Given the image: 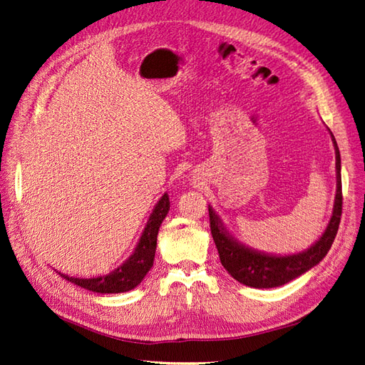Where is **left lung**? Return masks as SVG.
<instances>
[{
    "label": "left lung",
    "instance_id": "8db88e82",
    "mask_svg": "<svg viewBox=\"0 0 365 365\" xmlns=\"http://www.w3.org/2000/svg\"><path fill=\"white\" fill-rule=\"evenodd\" d=\"M330 135H332L336 158V195L334 212L324 233L307 250L288 254V256H275V254H267L250 248L230 233L212 205H208L210 230H212L220 263H222V267L228 271L231 277L236 279L239 283L257 289L277 288V286H283L300 277L302 274L314 268L315 264L326 257L327 251L335 240L342 210L341 157L332 132H330Z\"/></svg>",
    "mask_w": 365,
    "mask_h": 365
}]
</instances>
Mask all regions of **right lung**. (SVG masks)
I'll return each mask as SVG.
<instances>
[{"mask_svg": "<svg viewBox=\"0 0 365 365\" xmlns=\"http://www.w3.org/2000/svg\"><path fill=\"white\" fill-rule=\"evenodd\" d=\"M170 210L169 195L164 193L161 200L153 207L152 213L149 216L148 224L143 230L141 237L134 250V252L120 264L114 271L101 277H91V279H79V277H70L67 274L58 272L62 279L68 280L83 289H88L97 294H120L128 292L130 289L137 288L141 280L146 277V274L152 268L153 259H155V250H157V236L158 230L163 224L164 217L168 216Z\"/></svg>", "mask_w": 365, "mask_h": 365, "instance_id": "add662e5", "label": "right lung"}]
</instances>
